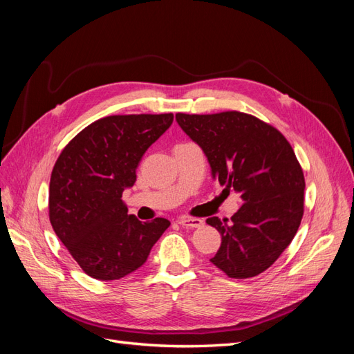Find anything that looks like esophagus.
I'll return each instance as SVG.
<instances>
[{"label":"esophagus","instance_id":"obj_1","mask_svg":"<svg viewBox=\"0 0 354 354\" xmlns=\"http://www.w3.org/2000/svg\"><path fill=\"white\" fill-rule=\"evenodd\" d=\"M177 223L180 224V226L190 227V229H199V227L203 226V220H201V218H190V217L180 218Z\"/></svg>","mask_w":354,"mask_h":354}]
</instances>
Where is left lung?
I'll return each instance as SVG.
<instances>
[{
    "mask_svg": "<svg viewBox=\"0 0 354 354\" xmlns=\"http://www.w3.org/2000/svg\"><path fill=\"white\" fill-rule=\"evenodd\" d=\"M176 121L205 153L212 178L243 201L229 226L218 217L207 220L221 234L209 261L234 279L260 274L291 243L303 218L306 183L291 145L272 125L234 111L177 113Z\"/></svg>",
    "mask_w": 354,
    "mask_h": 354,
    "instance_id": "left-lung-1",
    "label": "left lung"
}]
</instances>
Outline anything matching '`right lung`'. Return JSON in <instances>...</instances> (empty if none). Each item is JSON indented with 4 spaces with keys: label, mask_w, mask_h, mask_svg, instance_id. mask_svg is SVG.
Returning <instances> with one entry per match:
<instances>
[{
    "label": "right lung",
    "mask_w": 354,
    "mask_h": 354,
    "mask_svg": "<svg viewBox=\"0 0 354 354\" xmlns=\"http://www.w3.org/2000/svg\"><path fill=\"white\" fill-rule=\"evenodd\" d=\"M173 120V113L102 118L75 136L56 160L48 192L51 226L94 279L116 281L140 269L169 226L167 218L140 221L121 198Z\"/></svg>",
    "instance_id": "1"
}]
</instances>
